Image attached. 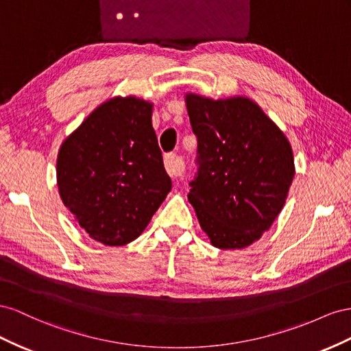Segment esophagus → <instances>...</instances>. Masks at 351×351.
Wrapping results in <instances>:
<instances>
[{"label": "esophagus", "instance_id": "34e87169", "mask_svg": "<svg viewBox=\"0 0 351 351\" xmlns=\"http://www.w3.org/2000/svg\"><path fill=\"white\" fill-rule=\"evenodd\" d=\"M165 166H166L167 173L172 178L181 176L184 173V170H185L182 158L176 156V154H172V153L165 157Z\"/></svg>", "mask_w": 351, "mask_h": 351}]
</instances>
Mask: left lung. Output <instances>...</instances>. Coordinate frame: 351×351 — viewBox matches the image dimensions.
Here are the masks:
<instances>
[{
    "label": "left lung",
    "instance_id": "left-lung-1",
    "mask_svg": "<svg viewBox=\"0 0 351 351\" xmlns=\"http://www.w3.org/2000/svg\"><path fill=\"white\" fill-rule=\"evenodd\" d=\"M198 172L188 199L212 245H252L281 213L295 175L291 144L245 97H185Z\"/></svg>",
    "mask_w": 351,
    "mask_h": 351
}]
</instances>
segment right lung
Returning a JSON list of instances; mask_svg holds the SVG:
<instances>
[{
  "label": "right lung",
  "mask_w": 351,
  "mask_h": 351,
  "mask_svg": "<svg viewBox=\"0 0 351 351\" xmlns=\"http://www.w3.org/2000/svg\"><path fill=\"white\" fill-rule=\"evenodd\" d=\"M152 114V103L114 97L60 147V197L77 225L104 245L136 239L172 189Z\"/></svg>",
  "instance_id": "1"
}]
</instances>
